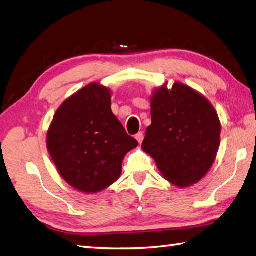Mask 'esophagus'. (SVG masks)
<instances>
[{
    "instance_id": "obj_1",
    "label": "esophagus",
    "mask_w": 256,
    "mask_h": 256,
    "mask_svg": "<svg viewBox=\"0 0 256 256\" xmlns=\"http://www.w3.org/2000/svg\"><path fill=\"white\" fill-rule=\"evenodd\" d=\"M135 138L138 140V142H140V144H142V142L144 140V134H142V132H140V133H138L135 135Z\"/></svg>"
}]
</instances>
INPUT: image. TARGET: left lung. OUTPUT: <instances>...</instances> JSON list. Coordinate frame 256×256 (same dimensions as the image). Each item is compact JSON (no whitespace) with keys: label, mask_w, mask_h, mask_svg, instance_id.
Here are the masks:
<instances>
[{"label":"left lung","mask_w":256,"mask_h":256,"mask_svg":"<svg viewBox=\"0 0 256 256\" xmlns=\"http://www.w3.org/2000/svg\"><path fill=\"white\" fill-rule=\"evenodd\" d=\"M152 124L142 150L156 162L162 176L179 188L203 179L215 162L222 124L203 94L176 82L157 88L150 97Z\"/></svg>","instance_id":"8db88e82"}]
</instances>
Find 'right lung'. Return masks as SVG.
Segmentation results:
<instances>
[{"label":"right lung","instance_id":"obj_1","mask_svg":"<svg viewBox=\"0 0 256 256\" xmlns=\"http://www.w3.org/2000/svg\"><path fill=\"white\" fill-rule=\"evenodd\" d=\"M138 145L112 114L111 92L92 82L56 112L46 148L58 174L82 193H98L121 176L126 154Z\"/></svg>","mask_w":256,"mask_h":256}]
</instances>
